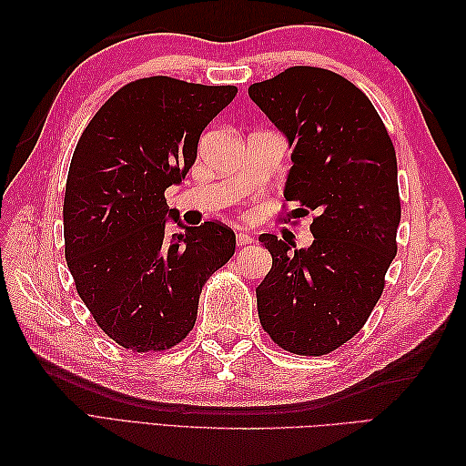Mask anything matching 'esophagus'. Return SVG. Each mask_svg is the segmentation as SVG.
Here are the masks:
<instances>
[{
	"label": "esophagus",
	"mask_w": 466,
	"mask_h": 466,
	"mask_svg": "<svg viewBox=\"0 0 466 466\" xmlns=\"http://www.w3.org/2000/svg\"><path fill=\"white\" fill-rule=\"evenodd\" d=\"M252 242H254L252 236L244 234V232H238V234H236V244H238V246H246V244H252Z\"/></svg>",
	"instance_id": "34e87169"
}]
</instances>
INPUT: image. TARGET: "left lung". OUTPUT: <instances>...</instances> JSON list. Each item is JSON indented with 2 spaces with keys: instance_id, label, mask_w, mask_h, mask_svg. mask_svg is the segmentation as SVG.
I'll use <instances>...</instances> for the list:
<instances>
[{
  "instance_id": "left-lung-1",
  "label": "left lung",
  "mask_w": 466,
  "mask_h": 466,
  "mask_svg": "<svg viewBox=\"0 0 466 466\" xmlns=\"http://www.w3.org/2000/svg\"><path fill=\"white\" fill-rule=\"evenodd\" d=\"M248 94L292 146L284 198L296 208L280 222L314 216L309 250L260 236L272 256L260 324L284 350L329 354L369 320L397 256V154L366 94L330 69L294 66Z\"/></svg>"
}]
</instances>
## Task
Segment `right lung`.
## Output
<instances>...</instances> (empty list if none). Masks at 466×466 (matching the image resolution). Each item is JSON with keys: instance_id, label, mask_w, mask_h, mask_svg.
I'll use <instances>...</instances> for the list:
<instances>
[{"instance_id": "obj_1", "label": "right lung", "mask_w": 466, "mask_h": 466, "mask_svg": "<svg viewBox=\"0 0 466 466\" xmlns=\"http://www.w3.org/2000/svg\"><path fill=\"white\" fill-rule=\"evenodd\" d=\"M238 94L167 76L120 87L86 126L64 196L66 262L97 326L132 352H164L196 324L236 236L212 220L166 238V187L196 162L204 127ZM180 226V222H177ZM184 228V226H182Z\"/></svg>"}]
</instances>
